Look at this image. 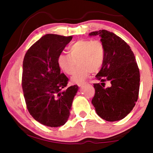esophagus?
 Wrapping results in <instances>:
<instances>
[{
    "label": "esophagus",
    "instance_id": "esophagus-1",
    "mask_svg": "<svg viewBox=\"0 0 153 153\" xmlns=\"http://www.w3.org/2000/svg\"><path fill=\"white\" fill-rule=\"evenodd\" d=\"M85 83H78L77 84V86H78L79 87H81L82 86H83V85H84Z\"/></svg>",
    "mask_w": 153,
    "mask_h": 153
}]
</instances>
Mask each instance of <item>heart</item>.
Instances as JSON below:
<instances>
[{
	"label": "heart",
	"mask_w": 153,
	"mask_h": 153,
	"mask_svg": "<svg viewBox=\"0 0 153 153\" xmlns=\"http://www.w3.org/2000/svg\"><path fill=\"white\" fill-rule=\"evenodd\" d=\"M69 55L59 54L57 64L66 74L73 73L77 62L79 65L71 77L72 81L81 83L91 73H97L105 60V47L100 40H79L69 46Z\"/></svg>",
	"instance_id": "obj_1"
}]
</instances>
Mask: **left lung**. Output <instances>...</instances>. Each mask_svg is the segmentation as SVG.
I'll return each instance as SVG.
<instances>
[{
  "instance_id": "left-lung-1",
  "label": "left lung",
  "mask_w": 153,
  "mask_h": 153,
  "mask_svg": "<svg viewBox=\"0 0 153 153\" xmlns=\"http://www.w3.org/2000/svg\"><path fill=\"white\" fill-rule=\"evenodd\" d=\"M99 36L105 47V60L96 77L92 103L99 117L108 121H119L133 109L138 100L140 71L130 46L113 32L100 30L89 33ZM110 82L104 88V82Z\"/></svg>"
}]
</instances>
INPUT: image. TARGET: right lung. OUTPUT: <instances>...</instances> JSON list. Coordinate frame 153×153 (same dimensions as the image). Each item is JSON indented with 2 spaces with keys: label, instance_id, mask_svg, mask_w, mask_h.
<instances>
[{
  "label": "right lung",
  "instance_id": "add662e5",
  "mask_svg": "<svg viewBox=\"0 0 153 153\" xmlns=\"http://www.w3.org/2000/svg\"><path fill=\"white\" fill-rule=\"evenodd\" d=\"M72 36L46 34L25 53L23 62L22 88L27 108L38 122L51 128L63 126L70 115L77 85L61 73L57 57Z\"/></svg>",
  "mask_w": 153,
  "mask_h": 153
}]
</instances>
